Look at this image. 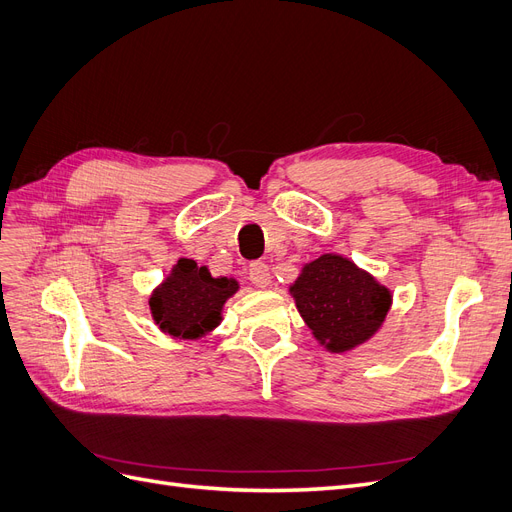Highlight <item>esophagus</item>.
Segmentation results:
<instances>
[{"label":"esophagus","mask_w":512,"mask_h":512,"mask_svg":"<svg viewBox=\"0 0 512 512\" xmlns=\"http://www.w3.org/2000/svg\"><path fill=\"white\" fill-rule=\"evenodd\" d=\"M249 278L255 287H268L270 285V268L263 261H253L249 266Z\"/></svg>","instance_id":"obj_1"}]
</instances>
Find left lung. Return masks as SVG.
<instances>
[{"mask_svg":"<svg viewBox=\"0 0 512 512\" xmlns=\"http://www.w3.org/2000/svg\"><path fill=\"white\" fill-rule=\"evenodd\" d=\"M289 291L318 344L337 354L371 339L392 306L384 285L333 253L306 263Z\"/></svg>","mask_w":512,"mask_h":512,"instance_id":"left-lung-1","label":"left lung"}]
</instances>
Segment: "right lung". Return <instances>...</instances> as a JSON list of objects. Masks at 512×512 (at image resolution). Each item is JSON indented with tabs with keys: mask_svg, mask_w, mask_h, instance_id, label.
<instances>
[{
	"mask_svg": "<svg viewBox=\"0 0 512 512\" xmlns=\"http://www.w3.org/2000/svg\"><path fill=\"white\" fill-rule=\"evenodd\" d=\"M236 291L234 278H215L194 259H179L149 297L151 318L170 337L200 339L221 323L225 301Z\"/></svg>",
	"mask_w": 512,
	"mask_h": 512,
	"instance_id": "1",
	"label": "right lung"
}]
</instances>
